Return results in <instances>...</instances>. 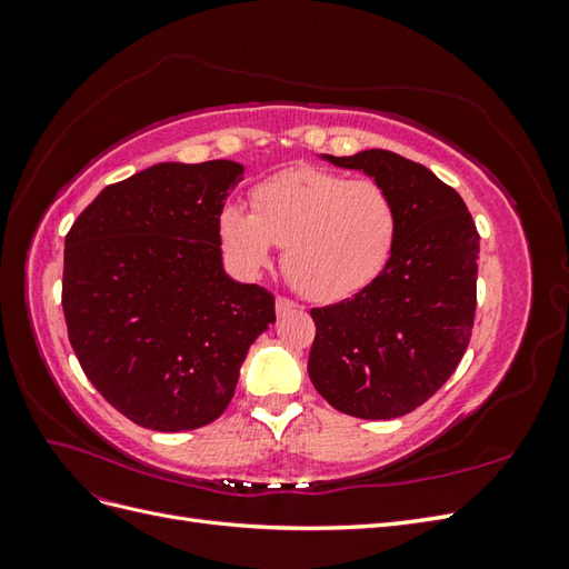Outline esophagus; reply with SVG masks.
Segmentation results:
<instances>
[{
    "instance_id": "1",
    "label": "esophagus",
    "mask_w": 569,
    "mask_h": 569,
    "mask_svg": "<svg viewBox=\"0 0 569 569\" xmlns=\"http://www.w3.org/2000/svg\"><path fill=\"white\" fill-rule=\"evenodd\" d=\"M295 308H299V303L287 297H278V301H274V311H278V316H287L289 311H295Z\"/></svg>"
}]
</instances>
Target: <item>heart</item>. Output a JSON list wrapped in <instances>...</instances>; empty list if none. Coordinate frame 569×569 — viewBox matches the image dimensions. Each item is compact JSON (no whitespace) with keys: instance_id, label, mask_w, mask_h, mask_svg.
I'll return each instance as SVG.
<instances>
[{"instance_id":"1","label":"heart","mask_w":569,"mask_h":569,"mask_svg":"<svg viewBox=\"0 0 569 569\" xmlns=\"http://www.w3.org/2000/svg\"><path fill=\"white\" fill-rule=\"evenodd\" d=\"M393 199L375 180L299 166L253 189V211L228 203L218 230L232 268L253 278L284 247L289 282L311 299H341L370 284L396 242Z\"/></svg>"}]
</instances>
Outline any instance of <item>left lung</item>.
<instances>
[{
	"label": "left lung",
	"instance_id": "8db88e82",
	"mask_svg": "<svg viewBox=\"0 0 569 569\" xmlns=\"http://www.w3.org/2000/svg\"><path fill=\"white\" fill-rule=\"evenodd\" d=\"M320 159L363 170L393 199L399 228L385 270L335 306L313 308L308 377L332 408L391 420L422 406L468 349L479 234L468 206L432 170L387 149Z\"/></svg>",
	"mask_w": 569,
	"mask_h": 569
}]
</instances>
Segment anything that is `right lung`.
Returning <instances> with one entry per match:
<instances>
[{"label": "right lung", "instance_id": "right-lung-1", "mask_svg": "<svg viewBox=\"0 0 569 569\" xmlns=\"http://www.w3.org/2000/svg\"><path fill=\"white\" fill-rule=\"evenodd\" d=\"M244 166L157 163L109 184L66 234L68 339L104 399L157 432L213 422L274 299L222 268L218 220Z\"/></svg>", "mask_w": 569, "mask_h": 569}]
</instances>
